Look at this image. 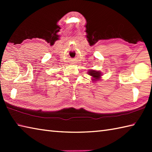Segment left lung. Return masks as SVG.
Wrapping results in <instances>:
<instances>
[{
	"label": "left lung",
	"mask_w": 152,
	"mask_h": 152,
	"mask_svg": "<svg viewBox=\"0 0 152 152\" xmlns=\"http://www.w3.org/2000/svg\"><path fill=\"white\" fill-rule=\"evenodd\" d=\"M88 74H89V75L92 76L94 78V80H96L100 78V77H101V73H100L99 72H97V71H95V70L89 71Z\"/></svg>",
	"instance_id": "obj_1"
}]
</instances>
